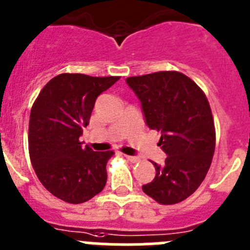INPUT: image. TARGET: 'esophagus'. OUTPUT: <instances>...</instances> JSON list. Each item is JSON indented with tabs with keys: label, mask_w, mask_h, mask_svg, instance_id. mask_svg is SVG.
<instances>
[{
	"label": "esophagus",
	"mask_w": 250,
	"mask_h": 250,
	"mask_svg": "<svg viewBox=\"0 0 250 250\" xmlns=\"http://www.w3.org/2000/svg\"><path fill=\"white\" fill-rule=\"evenodd\" d=\"M125 157L128 159V161L132 162V163H136V162L139 161V157H136V156H127V154H125Z\"/></svg>",
	"instance_id": "1"
}]
</instances>
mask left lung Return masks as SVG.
<instances>
[{"instance_id": "8db88e82", "label": "left lung", "mask_w": 250, "mask_h": 250, "mask_svg": "<svg viewBox=\"0 0 250 250\" xmlns=\"http://www.w3.org/2000/svg\"><path fill=\"white\" fill-rule=\"evenodd\" d=\"M142 105L146 123L161 133L164 164L153 163L156 177L142 187L161 204H175L197 190L212 164L215 129L206 94L175 71L125 80Z\"/></svg>"}]
</instances>
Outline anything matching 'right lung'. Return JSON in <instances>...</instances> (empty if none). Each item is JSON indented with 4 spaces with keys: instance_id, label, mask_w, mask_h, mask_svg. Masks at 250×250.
Masks as SVG:
<instances>
[{
    "instance_id": "add662e5",
    "label": "right lung",
    "mask_w": 250,
    "mask_h": 250,
    "mask_svg": "<svg viewBox=\"0 0 250 250\" xmlns=\"http://www.w3.org/2000/svg\"><path fill=\"white\" fill-rule=\"evenodd\" d=\"M120 77L62 73L43 87L30 114L28 149L32 167L43 187L72 204L89 201L107 182L112 150L83 148L80 137L96 100Z\"/></svg>"
}]
</instances>
